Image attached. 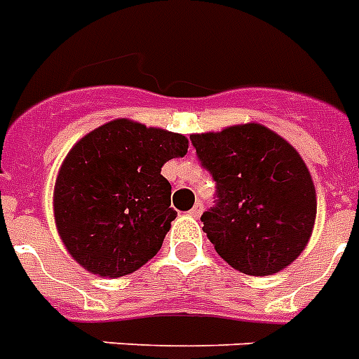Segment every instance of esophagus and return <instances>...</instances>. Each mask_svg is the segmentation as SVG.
<instances>
[{
  "label": "esophagus",
  "instance_id": "esophagus-1",
  "mask_svg": "<svg viewBox=\"0 0 359 359\" xmlns=\"http://www.w3.org/2000/svg\"><path fill=\"white\" fill-rule=\"evenodd\" d=\"M203 208H205V206H203V203H195L194 208L189 210V215H194V217H199V215L203 214Z\"/></svg>",
  "mask_w": 359,
  "mask_h": 359
}]
</instances>
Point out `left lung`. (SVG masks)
I'll return each mask as SVG.
<instances>
[{
  "label": "left lung",
  "mask_w": 359,
  "mask_h": 359,
  "mask_svg": "<svg viewBox=\"0 0 359 359\" xmlns=\"http://www.w3.org/2000/svg\"><path fill=\"white\" fill-rule=\"evenodd\" d=\"M189 140L215 180V205L201 221L217 255L252 276L273 275L295 262L317 214L316 186L295 147L260 123Z\"/></svg>",
  "instance_id": "left-lung-1"
}]
</instances>
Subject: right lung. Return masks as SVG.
<instances>
[{
	"instance_id": "1",
	"label": "right lung",
	"mask_w": 359,
	"mask_h": 359,
	"mask_svg": "<svg viewBox=\"0 0 359 359\" xmlns=\"http://www.w3.org/2000/svg\"><path fill=\"white\" fill-rule=\"evenodd\" d=\"M186 153L182 134L125 118L79 140L53 191L55 223L74 260L109 278L147 264L177 217L171 184L160 171Z\"/></svg>"
}]
</instances>
